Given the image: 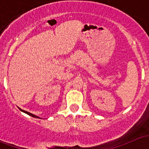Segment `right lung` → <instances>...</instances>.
<instances>
[{"label": "right lung", "mask_w": 149, "mask_h": 149, "mask_svg": "<svg viewBox=\"0 0 149 149\" xmlns=\"http://www.w3.org/2000/svg\"><path fill=\"white\" fill-rule=\"evenodd\" d=\"M19 109H20L21 111H22V112H25V113H26V114H27V115H30V116H31V117H34V118H38V117H37V116H36V115H33V114L30 113V112H26V111H25V110H23V109H20V108H19Z\"/></svg>", "instance_id": "add662e5"}]
</instances>
